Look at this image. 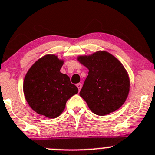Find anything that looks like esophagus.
<instances>
[{
  "mask_svg": "<svg viewBox=\"0 0 155 155\" xmlns=\"http://www.w3.org/2000/svg\"><path fill=\"white\" fill-rule=\"evenodd\" d=\"M76 87H78L79 91H80L81 88H82V84L81 83H78V84H76Z\"/></svg>",
  "mask_w": 155,
  "mask_h": 155,
  "instance_id": "1",
  "label": "esophagus"
}]
</instances>
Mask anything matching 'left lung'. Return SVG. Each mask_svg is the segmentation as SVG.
<instances>
[{
  "instance_id": "obj_1",
  "label": "left lung",
  "mask_w": 155,
  "mask_h": 155,
  "mask_svg": "<svg viewBox=\"0 0 155 155\" xmlns=\"http://www.w3.org/2000/svg\"><path fill=\"white\" fill-rule=\"evenodd\" d=\"M77 60L89 70L79 95L93 113L105 116L124 104L130 90V79L122 63L107 52L97 51Z\"/></svg>"
}]
</instances>
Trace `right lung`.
Wrapping results in <instances>:
<instances>
[{
	"label": "right lung",
	"mask_w": 155,
	"mask_h": 155,
	"mask_svg": "<svg viewBox=\"0 0 155 155\" xmlns=\"http://www.w3.org/2000/svg\"><path fill=\"white\" fill-rule=\"evenodd\" d=\"M64 60L48 54L37 60L24 80V97L31 108L48 118H56L65 108L67 101L78 93L68 75L60 72Z\"/></svg>",
	"instance_id": "obj_1"
}]
</instances>
